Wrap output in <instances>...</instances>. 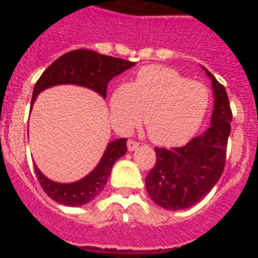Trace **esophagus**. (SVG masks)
Segmentation results:
<instances>
[{
    "label": "esophagus",
    "mask_w": 258,
    "mask_h": 258,
    "mask_svg": "<svg viewBox=\"0 0 258 258\" xmlns=\"http://www.w3.org/2000/svg\"><path fill=\"white\" fill-rule=\"evenodd\" d=\"M138 146H140V143L137 142V141H133V140L127 141V150H129V151H134Z\"/></svg>",
    "instance_id": "1"
}]
</instances>
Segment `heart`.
Instances as JSON below:
<instances>
[{"label":"heart","mask_w":258,"mask_h":258,"mask_svg":"<svg viewBox=\"0 0 258 258\" xmlns=\"http://www.w3.org/2000/svg\"><path fill=\"white\" fill-rule=\"evenodd\" d=\"M209 104L208 89L177 71L163 66H146L133 83H122L109 95L113 126L126 133L142 124L152 142L178 146L197 133Z\"/></svg>","instance_id":"b5f03b06"}]
</instances>
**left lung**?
Instances as JSON below:
<instances>
[{"label": "left lung", "mask_w": 258, "mask_h": 258, "mask_svg": "<svg viewBox=\"0 0 258 258\" xmlns=\"http://www.w3.org/2000/svg\"><path fill=\"white\" fill-rule=\"evenodd\" d=\"M203 70L212 79L214 95L211 127L182 147H155L156 163L146 177L150 198L165 209L179 211L197 204L217 183L225 168L232 120L229 97L213 75Z\"/></svg>", "instance_id": "1"}]
</instances>
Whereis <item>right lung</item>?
Here are the masks:
<instances>
[{
	"label": "right lung",
	"mask_w": 258,
	"mask_h": 258,
	"mask_svg": "<svg viewBox=\"0 0 258 258\" xmlns=\"http://www.w3.org/2000/svg\"><path fill=\"white\" fill-rule=\"evenodd\" d=\"M134 64V61L103 55L88 49L66 52L64 55L52 61L37 80L32 94L31 108L42 90L63 84L85 86L106 98L109 81ZM126 138H120L109 142L101 161L94 169L86 177L72 183H58L51 181L35 165V172L41 187L47 194V197L68 207H80L92 202L106 186L113 164L126 152Z\"/></svg>",
	"instance_id": "right-lung-1"
}]
</instances>
